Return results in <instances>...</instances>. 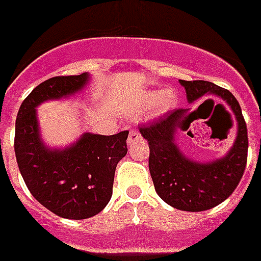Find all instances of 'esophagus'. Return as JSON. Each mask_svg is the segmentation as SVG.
<instances>
[{
  "instance_id": "1",
  "label": "esophagus",
  "mask_w": 261,
  "mask_h": 261,
  "mask_svg": "<svg viewBox=\"0 0 261 261\" xmlns=\"http://www.w3.org/2000/svg\"><path fill=\"white\" fill-rule=\"evenodd\" d=\"M140 139H142V136H140L139 130H136V129H130V132H129L128 136V144H132V143L138 142Z\"/></svg>"
}]
</instances>
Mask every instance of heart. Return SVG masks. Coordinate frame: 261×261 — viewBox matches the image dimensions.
Returning a JSON list of instances; mask_svg holds the SVG:
<instances>
[{
  "instance_id": "obj_1",
  "label": "heart",
  "mask_w": 261,
  "mask_h": 261,
  "mask_svg": "<svg viewBox=\"0 0 261 261\" xmlns=\"http://www.w3.org/2000/svg\"><path fill=\"white\" fill-rule=\"evenodd\" d=\"M179 96L175 89H152L142 93L139 99V107L142 110H148L155 106L160 114L172 111L177 106Z\"/></svg>"
}]
</instances>
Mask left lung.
Segmentation results:
<instances>
[{
    "label": "left lung",
    "instance_id": "obj_1",
    "mask_svg": "<svg viewBox=\"0 0 261 261\" xmlns=\"http://www.w3.org/2000/svg\"><path fill=\"white\" fill-rule=\"evenodd\" d=\"M187 100L193 103L205 95L224 100L237 119V138L227 154L211 162L186 155L176 143L177 129H186L193 113L189 109L170 111L139 132L148 142V168L156 194L168 205L186 212H202L226 201L242 179L248 158V129L234 95L207 81H183ZM190 135V132H189Z\"/></svg>",
    "mask_w": 261,
    "mask_h": 261
}]
</instances>
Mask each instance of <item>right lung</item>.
I'll return each mask as SVG.
<instances>
[{"mask_svg":"<svg viewBox=\"0 0 261 261\" xmlns=\"http://www.w3.org/2000/svg\"><path fill=\"white\" fill-rule=\"evenodd\" d=\"M89 80L82 72L40 84L21 103L15 126V154L27 189L50 212L71 220L89 219L109 203L117 164L128 152L129 132H85L64 148L48 147L41 138L37 107L75 95Z\"/></svg>","mask_w":261,"mask_h":261,"instance_id":"obj_1","label":"right lung"}]
</instances>
